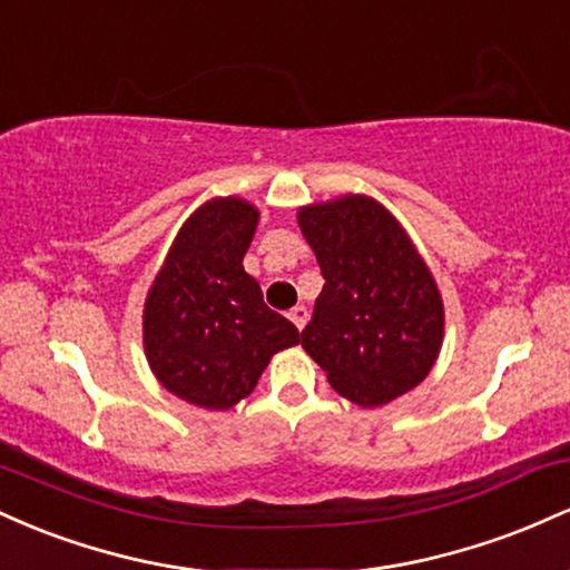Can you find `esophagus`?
<instances>
[{"mask_svg": "<svg viewBox=\"0 0 570 570\" xmlns=\"http://www.w3.org/2000/svg\"><path fill=\"white\" fill-rule=\"evenodd\" d=\"M289 318H292V324L297 326V330H303L305 322H307V311H305V305L292 307V311H289Z\"/></svg>", "mask_w": 570, "mask_h": 570, "instance_id": "obj_1", "label": "esophagus"}]
</instances>
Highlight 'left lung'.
Returning <instances> with one entry per match:
<instances>
[{
	"mask_svg": "<svg viewBox=\"0 0 570 570\" xmlns=\"http://www.w3.org/2000/svg\"><path fill=\"white\" fill-rule=\"evenodd\" d=\"M324 289L299 343L340 396L381 407L434 367L444 335L436 281L394 214L367 195L299 208Z\"/></svg>",
	"mask_w": 570,
	"mask_h": 570,
	"instance_id": "left-lung-1",
	"label": "left lung"
}]
</instances>
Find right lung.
Listing matches in <instances>:
<instances>
[{"instance_id":"1","label":"right lung","mask_w":570,"mask_h":570,"mask_svg":"<svg viewBox=\"0 0 570 570\" xmlns=\"http://www.w3.org/2000/svg\"><path fill=\"white\" fill-rule=\"evenodd\" d=\"M259 212L214 198L181 225L144 303V353L163 389L206 410L248 396L273 353L299 343L289 318L271 311L244 254Z\"/></svg>"}]
</instances>
